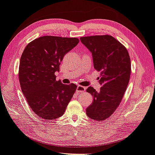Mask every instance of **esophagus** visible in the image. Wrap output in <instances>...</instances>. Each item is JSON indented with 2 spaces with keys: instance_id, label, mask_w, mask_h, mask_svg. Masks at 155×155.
Segmentation results:
<instances>
[{
  "instance_id": "obj_1",
  "label": "esophagus",
  "mask_w": 155,
  "mask_h": 155,
  "mask_svg": "<svg viewBox=\"0 0 155 155\" xmlns=\"http://www.w3.org/2000/svg\"><path fill=\"white\" fill-rule=\"evenodd\" d=\"M85 90H86L85 87H82V86L79 85V86H78L77 89H76V92H77L78 94H80V93H82V92L85 91Z\"/></svg>"
}]
</instances>
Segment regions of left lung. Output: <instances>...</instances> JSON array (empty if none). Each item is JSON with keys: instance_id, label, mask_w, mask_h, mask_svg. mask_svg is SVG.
<instances>
[{"instance_id": "left-lung-1", "label": "left lung", "mask_w": 155, "mask_h": 155, "mask_svg": "<svg viewBox=\"0 0 155 155\" xmlns=\"http://www.w3.org/2000/svg\"><path fill=\"white\" fill-rule=\"evenodd\" d=\"M91 52L94 68L101 72L100 91L91 87L87 91L93 102L86 109L87 115L96 121L110 117L124 96L131 74V61L126 48L109 35L80 37Z\"/></svg>"}]
</instances>
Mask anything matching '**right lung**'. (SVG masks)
Instances as JSON below:
<instances>
[{"mask_svg": "<svg viewBox=\"0 0 155 155\" xmlns=\"http://www.w3.org/2000/svg\"><path fill=\"white\" fill-rule=\"evenodd\" d=\"M79 43L78 38L44 36L30 42L21 57L18 78L23 95L36 115L54 120L65 112L77 85L64 84L54 73L64 55Z\"/></svg>", "mask_w": 155, "mask_h": 155, "instance_id": "1", "label": "right lung"}]
</instances>
